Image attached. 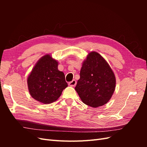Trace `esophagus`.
<instances>
[{
    "label": "esophagus",
    "mask_w": 147,
    "mask_h": 147,
    "mask_svg": "<svg viewBox=\"0 0 147 147\" xmlns=\"http://www.w3.org/2000/svg\"><path fill=\"white\" fill-rule=\"evenodd\" d=\"M76 84H77V82H76V80H73L72 82L69 83V84L70 86H75V85H76Z\"/></svg>",
    "instance_id": "34e87169"
}]
</instances>
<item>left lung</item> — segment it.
Masks as SVG:
<instances>
[{"instance_id": "1", "label": "left lung", "mask_w": 147, "mask_h": 147, "mask_svg": "<svg viewBox=\"0 0 147 147\" xmlns=\"http://www.w3.org/2000/svg\"><path fill=\"white\" fill-rule=\"evenodd\" d=\"M75 90L84 104L96 108L112 97L116 78L109 64L98 53L91 52L83 61Z\"/></svg>"}]
</instances>
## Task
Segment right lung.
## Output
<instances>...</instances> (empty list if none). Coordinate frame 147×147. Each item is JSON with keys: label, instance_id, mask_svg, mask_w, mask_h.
Here are the masks:
<instances>
[{"label": "right lung", "instance_id": "obj_1", "mask_svg": "<svg viewBox=\"0 0 147 147\" xmlns=\"http://www.w3.org/2000/svg\"><path fill=\"white\" fill-rule=\"evenodd\" d=\"M58 62L50 55L42 57L36 63L28 78L30 96L42 104L56 101L68 84L65 75L57 69Z\"/></svg>", "mask_w": 147, "mask_h": 147}]
</instances>
